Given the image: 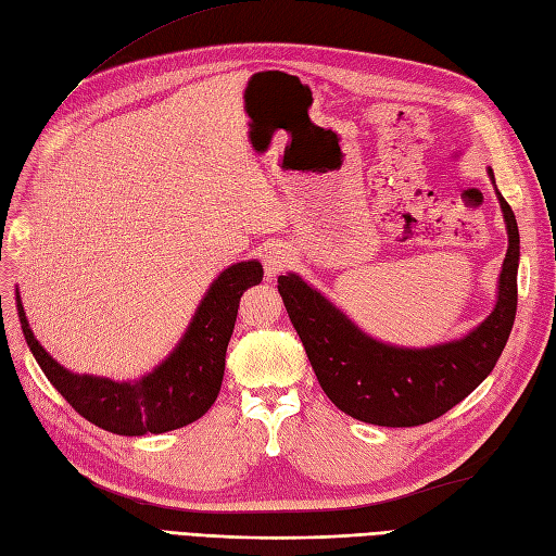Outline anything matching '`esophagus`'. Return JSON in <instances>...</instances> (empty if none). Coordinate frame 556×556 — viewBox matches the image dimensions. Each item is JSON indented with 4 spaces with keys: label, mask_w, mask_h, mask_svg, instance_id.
<instances>
[{
    "label": "esophagus",
    "mask_w": 556,
    "mask_h": 556,
    "mask_svg": "<svg viewBox=\"0 0 556 556\" xmlns=\"http://www.w3.org/2000/svg\"><path fill=\"white\" fill-rule=\"evenodd\" d=\"M291 263V253L283 247H269L265 251V273L267 277H277L279 273L289 267Z\"/></svg>",
    "instance_id": "obj_1"
}]
</instances>
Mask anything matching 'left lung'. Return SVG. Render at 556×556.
Segmentation results:
<instances>
[{
    "label": "left lung",
    "mask_w": 556,
    "mask_h": 556,
    "mask_svg": "<svg viewBox=\"0 0 556 556\" xmlns=\"http://www.w3.org/2000/svg\"><path fill=\"white\" fill-rule=\"evenodd\" d=\"M489 176L493 180L491 168ZM495 194L509 239L497 301L491 315L460 340L420 350L380 343L298 275L277 279L319 386L343 414L380 427L425 425L460 404L493 371L515 324L519 267L517 218L505 197Z\"/></svg>",
    "instance_id": "left-lung-1"
}]
</instances>
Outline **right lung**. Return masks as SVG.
Segmentation results:
<instances>
[{"label":"right lung","mask_w":556,"mask_h":556,"mask_svg":"<svg viewBox=\"0 0 556 556\" xmlns=\"http://www.w3.org/2000/svg\"><path fill=\"white\" fill-rule=\"evenodd\" d=\"M261 281L263 265L258 261L227 267L211 283L176 350L152 374L136 382L70 374L39 345L25 319L18 293L16 307L27 348L33 350L39 368L81 418L124 437L162 434L199 420L216 402L239 298Z\"/></svg>","instance_id":"obj_1"}]
</instances>
